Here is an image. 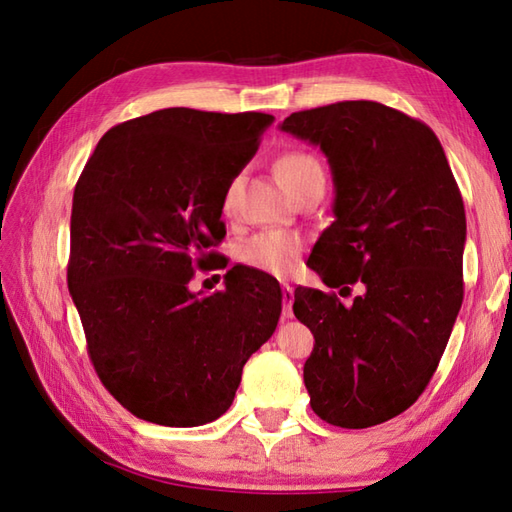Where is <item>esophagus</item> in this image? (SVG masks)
Returning <instances> with one entry per match:
<instances>
[{"label":"esophagus","mask_w":512,"mask_h":512,"mask_svg":"<svg viewBox=\"0 0 512 512\" xmlns=\"http://www.w3.org/2000/svg\"><path fill=\"white\" fill-rule=\"evenodd\" d=\"M281 295H284V317L292 319V303H295V288L284 284V286H281Z\"/></svg>","instance_id":"esophagus-1"}]
</instances>
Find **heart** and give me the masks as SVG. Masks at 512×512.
<instances>
[{"instance_id": "obj_1", "label": "heart", "mask_w": 512, "mask_h": 512, "mask_svg": "<svg viewBox=\"0 0 512 512\" xmlns=\"http://www.w3.org/2000/svg\"><path fill=\"white\" fill-rule=\"evenodd\" d=\"M275 173L279 182L284 184L288 193L297 191L314 176H323V169L306 151H288L275 162ZM224 211H233L235 206V182H231L224 191L222 200ZM301 253V239L284 231H262L244 242L239 248V259L250 268L262 270L266 275L286 277L292 273Z\"/></svg>"}]
</instances>
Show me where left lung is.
<instances>
[{
    "label": "left lung",
    "instance_id": "obj_1",
    "mask_svg": "<svg viewBox=\"0 0 512 512\" xmlns=\"http://www.w3.org/2000/svg\"><path fill=\"white\" fill-rule=\"evenodd\" d=\"M279 127L332 171L334 222L308 266L343 297L361 286L352 306L295 290V317L314 334L303 383L321 420L374 427L418 400L449 343L464 299L462 195L438 136L383 103L314 107Z\"/></svg>",
    "mask_w": 512,
    "mask_h": 512
}]
</instances>
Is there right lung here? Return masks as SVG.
I'll use <instances>...</instances> for the list:
<instances>
[{"mask_svg":"<svg viewBox=\"0 0 512 512\" xmlns=\"http://www.w3.org/2000/svg\"><path fill=\"white\" fill-rule=\"evenodd\" d=\"M275 118L169 107L112 127L74 189L68 288L96 374L136 418L200 427L233 405L242 369L273 336L281 288L231 268L189 290L226 235L224 191Z\"/></svg>","mask_w":512,"mask_h":512,"instance_id":"right-lung-1","label":"right lung"}]
</instances>
